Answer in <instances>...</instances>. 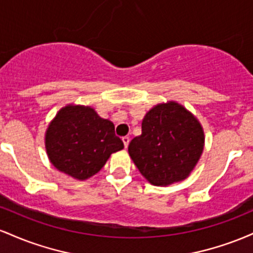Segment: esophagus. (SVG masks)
Returning a JSON list of instances; mask_svg holds the SVG:
<instances>
[{"label":"esophagus","instance_id":"esophagus-1","mask_svg":"<svg viewBox=\"0 0 253 253\" xmlns=\"http://www.w3.org/2000/svg\"><path fill=\"white\" fill-rule=\"evenodd\" d=\"M123 143L125 145V147H128V144H129V136H124L123 138Z\"/></svg>","mask_w":253,"mask_h":253}]
</instances>
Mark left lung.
I'll use <instances>...</instances> for the list:
<instances>
[{
	"label": "left lung",
	"instance_id": "1",
	"mask_svg": "<svg viewBox=\"0 0 253 253\" xmlns=\"http://www.w3.org/2000/svg\"><path fill=\"white\" fill-rule=\"evenodd\" d=\"M203 146L205 132L197 118L182 104L169 101L145 114L141 134L132 139L128 153L151 184L167 187L190 175Z\"/></svg>",
	"mask_w": 253,
	"mask_h": 253
}]
</instances>
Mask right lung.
Listing matches in <instances>:
<instances>
[{"label": "right lung", "mask_w": 253, "mask_h": 253, "mask_svg": "<svg viewBox=\"0 0 253 253\" xmlns=\"http://www.w3.org/2000/svg\"><path fill=\"white\" fill-rule=\"evenodd\" d=\"M45 149L51 164L78 181L103 168L110 155L124 149L114 124L90 106L68 104L57 113L45 132Z\"/></svg>", "instance_id": "add662e5"}]
</instances>
